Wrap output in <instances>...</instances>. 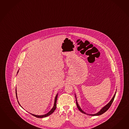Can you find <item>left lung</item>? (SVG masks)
I'll use <instances>...</instances> for the list:
<instances>
[{"instance_id": "1", "label": "left lung", "mask_w": 129, "mask_h": 129, "mask_svg": "<svg viewBox=\"0 0 129 129\" xmlns=\"http://www.w3.org/2000/svg\"><path fill=\"white\" fill-rule=\"evenodd\" d=\"M116 92V91H115V95H114V96H113V97L112 98L111 100L110 101V102L108 103V104L107 105H106L105 106H104L103 108L101 109V110L99 112H98L97 113H96V114H93V115L87 114L86 113H85L82 110V109L80 108L79 106L78 105V103H77V102L76 96V95H75V97H76V104H77V108L79 109V110L80 112H81L82 113H84V114H86V115H91V116H97V115H102V114H103V113H104L105 112L107 111L108 110V109H109V108L110 107V106H111V105L112 104L113 102L114 101V99H115Z\"/></svg>"}]
</instances>
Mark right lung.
<instances>
[{
    "instance_id": "1",
    "label": "right lung",
    "mask_w": 129,
    "mask_h": 129,
    "mask_svg": "<svg viewBox=\"0 0 129 129\" xmlns=\"http://www.w3.org/2000/svg\"><path fill=\"white\" fill-rule=\"evenodd\" d=\"M18 71H19V70L18 71L17 73H18ZM16 98H17V92H16ZM57 97H58V93L57 94V95H56L55 97V100H54V106H53V108H52V109L48 113H47V114H46L45 115H34V114H31L32 115H33V116H34L35 117H38V118H43V117H46V116H49V115H51L52 114V113H53V112L55 111V110L56 109V102H57ZM18 103H19V104L20 105V104H19V102L18 101ZM21 106V105H20Z\"/></svg>"
}]
</instances>
